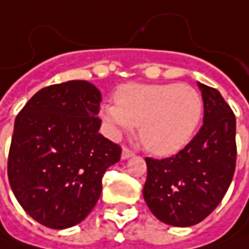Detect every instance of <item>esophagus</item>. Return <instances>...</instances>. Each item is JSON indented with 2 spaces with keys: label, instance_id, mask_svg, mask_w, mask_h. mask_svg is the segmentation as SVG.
<instances>
[{
  "label": "esophagus",
  "instance_id": "34e87169",
  "mask_svg": "<svg viewBox=\"0 0 249 249\" xmlns=\"http://www.w3.org/2000/svg\"><path fill=\"white\" fill-rule=\"evenodd\" d=\"M132 156H134V151H132V150H129L128 147H124V148H123V154H121L123 160H126V159H129V157H132Z\"/></svg>",
  "mask_w": 249,
  "mask_h": 249
}]
</instances>
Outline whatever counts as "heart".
Instances as JSON below:
<instances>
[{
	"mask_svg": "<svg viewBox=\"0 0 249 249\" xmlns=\"http://www.w3.org/2000/svg\"><path fill=\"white\" fill-rule=\"evenodd\" d=\"M202 115L199 92L184 83H126L117 89L115 105L101 107V118L112 135L138 126L141 144L163 157L192 141Z\"/></svg>",
	"mask_w": 249,
	"mask_h": 249,
	"instance_id": "heart-1",
	"label": "heart"
}]
</instances>
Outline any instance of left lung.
Masks as SVG:
<instances>
[{
  "instance_id": "obj_1",
  "label": "left lung",
  "mask_w": 249,
  "mask_h": 249,
  "mask_svg": "<svg viewBox=\"0 0 249 249\" xmlns=\"http://www.w3.org/2000/svg\"><path fill=\"white\" fill-rule=\"evenodd\" d=\"M203 125L176 156L145 159L144 200L153 215L172 226H192L209 216L224 199L236 164V121L222 95L197 83Z\"/></svg>"
}]
</instances>
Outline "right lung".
Here are the masks:
<instances>
[{"instance_id":"obj_1","label":"right lung","mask_w":249,"mask_h":249,"mask_svg":"<svg viewBox=\"0 0 249 249\" xmlns=\"http://www.w3.org/2000/svg\"><path fill=\"white\" fill-rule=\"evenodd\" d=\"M101 92L86 80L40 89L20 111L8 154L14 196L38 224L66 229L95 208L121 147L99 134Z\"/></svg>"}]
</instances>
